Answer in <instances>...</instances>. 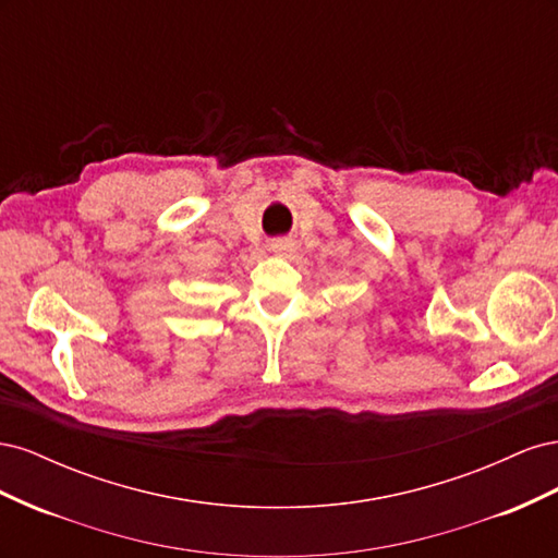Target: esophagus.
<instances>
[{"mask_svg": "<svg viewBox=\"0 0 558 558\" xmlns=\"http://www.w3.org/2000/svg\"><path fill=\"white\" fill-rule=\"evenodd\" d=\"M293 246L295 244H293L291 238H277V240L269 242V251H275V253H291Z\"/></svg>", "mask_w": 558, "mask_h": 558, "instance_id": "1", "label": "esophagus"}]
</instances>
